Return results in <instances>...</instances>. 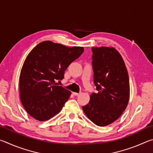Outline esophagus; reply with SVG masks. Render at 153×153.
Returning a JSON list of instances; mask_svg holds the SVG:
<instances>
[{
	"label": "esophagus",
	"mask_w": 153,
	"mask_h": 153,
	"mask_svg": "<svg viewBox=\"0 0 153 153\" xmlns=\"http://www.w3.org/2000/svg\"><path fill=\"white\" fill-rule=\"evenodd\" d=\"M80 94H81V92H79V93H77V92H73V94H74V96H79Z\"/></svg>",
	"instance_id": "esophagus-1"
}]
</instances>
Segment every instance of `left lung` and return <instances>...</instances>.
<instances>
[{
    "mask_svg": "<svg viewBox=\"0 0 153 153\" xmlns=\"http://www.w3.org/2000/svg\"><path fill=\"white\" fill-rule=\"evenodd\" d=\"M94 83L97 93L90 95L82 109L98 126H106L120 117L128 106L129 82L128 70L120 53L113 47H92Z\"/></svg>",
    "mask_w": 153,
    "mask_h": 153,
    "instance_id": "left-lung-1",
    "label": "left lung"
}]
</instances>
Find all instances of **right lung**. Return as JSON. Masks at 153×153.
Instances as JSON below:
<instances>
[{
  "mask_svg": "<svg viewBox=\"0 0 153 153\" xmlns=\"http://www.w3.org/2000/svg\"><path fill=\"white\" fill-rule=\"evenodd\" d=\"M84 52V47H67L44 41L28 54L19 76L20 99L25 110L35 120H50L60 112L71 95L57 86L65 71Z\"/></svg>",
  "mask_w": 153,
  "mask_h": 153,
  "instance_id": "add662e5",
  "label": "right lung"
}]
</instances>
